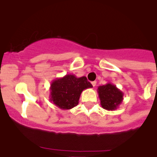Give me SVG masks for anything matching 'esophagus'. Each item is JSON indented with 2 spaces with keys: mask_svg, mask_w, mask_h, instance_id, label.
I'll return each instance as SVG.
<instances>
[{
  "mask_svg": "<svg viewBox=\"0 0 157 157\" xmlns=\"http://www.w3.org/2000/svg\"><path fill=\"white\" fill-rule=\"evenodd\" d=\"M92 85H93V87H95L96 85H97V82H96V81H93V82H92Z\"/></svg>",
  "mask_w": 157,
  "mask_h": 157,
  "instance_id": "34e87169",
  "label": "esophagus"
}]
</instances>
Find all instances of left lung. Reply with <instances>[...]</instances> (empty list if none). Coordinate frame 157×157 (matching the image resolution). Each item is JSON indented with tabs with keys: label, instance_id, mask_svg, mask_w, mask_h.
Returning a JSON list of instances; mask_svg holds the SVG:
<instances>
[{
	"label": "left lung",
	"instance_id": "1",
	"mask_svg": "<svg viewBox=\"0 0 157 157\" xmlns=\"http://www.w3.org/2000/svg\"><path fill=\"white\" fill-rule=\"evenodd\" d=\"M97 92L101 107L109 111L116 110L123 101L124 93L112 83L99 86Z\"/></svg>",
	"mask_w": 157,
	"mask_h": 157
}]
</instances>
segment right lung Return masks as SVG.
Listing matches in <instances>:
<instances>
[{"label":"right lung","mask_w":157,"mask_h":157,"mask_svg":"<svg viewBox=\"0 0 157 157\" xmlns=\"http://www.w3.org/2000/svg\"><path fill=\"white\" fill-rule=\"evenodd\" d=\"M92 87L86 76L76 77L73 74H67L51 83L49 100L56 107L68 110L78 105L83 90Z\"/></svg>","instance_id":"right-lung-1"}]
</instances>
